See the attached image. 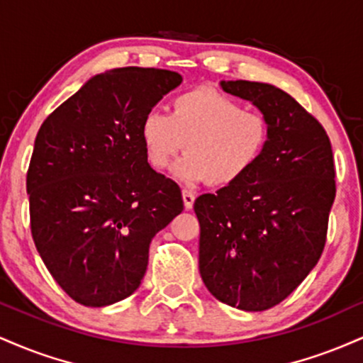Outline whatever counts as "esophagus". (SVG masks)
<instances>
[{
    "label": "esophagus",
    "mask_w": 363,
    "mask_h": 363,
    "mask_svg": "<svg viewBox=\"0 0 363 363\" xmlns=\"http://www.w3.org/2000/svg\"><path fill=\"white\" fill-rule=\"evenodd\" d=\"M194 199H196L194 193H191V191H187V189L182 191V201H184V208L186 209H191L194 206Z\"/></svg>",
    "instance_id": "34e87169"
}]
</instances>
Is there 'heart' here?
Here are the masks:
<instances>
[{
    "instance_id": "heart-1",
    "label": "heart",
    "mask_w": 363,
    "mask_h": 363,
    "mask_svg": "<svg viewBox=\"0 0 363 363\" xmlns=\"http://www.w3.org/2000/svg\"><path fill=\"white\" fill-rule=\"evenodd\" d=\"M140 137L154 169H169L186 148L176 176L225 187L245 177L262 159L270 142V123L264 113L245 110L237 99L201 87L177 94L169 116L148 111Z\"/></svg>"
}]
</instances>
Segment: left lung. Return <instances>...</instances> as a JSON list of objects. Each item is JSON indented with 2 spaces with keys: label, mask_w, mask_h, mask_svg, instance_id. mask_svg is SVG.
Listing matches in <instances>:
<instances>
[{
  "label": "left lung",
  "mask_w": 363,
  "mask_h": 363,
  "mask_svg": "<svg viewBox=\"0 0 363 363\" xmlns=\"http://www.w3.org/2000/svg\"><path fill=\"white\" fill-rule=\"evenodd\" d=\"M270 123L267 150L245 177L194 201L199 272L221 303L264 311L306 279L325 250L335 160L320 121L276 86L221 82Z\"/></svg>",
  "instance_id": "8db88e82"
}]
</instances>
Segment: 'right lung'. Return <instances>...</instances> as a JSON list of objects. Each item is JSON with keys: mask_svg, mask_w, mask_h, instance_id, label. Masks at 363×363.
I'll return each mask as SVG.
<instances>
[{"mask_svg": "<svg viewBox=\"0 0 363 363\" xmlns=\"http://www.w3.org/2000/svg\"><path fill=\"white\" fill-rule=\"evenodd\" d=\"M182 82L165 69L98 74L45 118L27 172L30 228L69 298L101 308L145 276L148 247L184 209L172 179L147 162L143 116Z\"/></svg>", "mask_w": 363, "mask_h": 363, "instance_id": "obj_1", "label": "right lung"}]
</instances>
